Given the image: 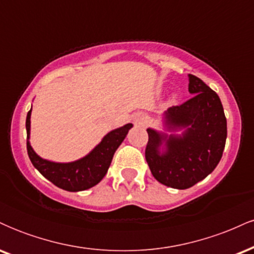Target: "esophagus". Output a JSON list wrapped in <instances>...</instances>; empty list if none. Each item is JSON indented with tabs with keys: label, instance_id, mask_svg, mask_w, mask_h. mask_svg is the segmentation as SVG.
I'll use <instances>...</instances> for the list:
<instances>
[{
	"label": "esophagus",
	"instance_id": "1",
	"mask_svg": "<svg viewBox=\"0 0 254 254\" xmlns=\"http://www.w3.org/2000/svg\"><path fill=\"white\" fill-rule=\"evenodd\" d=\"M133 123L135 124H138V125H144L147 123V118L144 117L143 115H135L132 118Z\"/></svg>",
	"mask_w": 254,
	"mask_h": 254
}]
</instances>
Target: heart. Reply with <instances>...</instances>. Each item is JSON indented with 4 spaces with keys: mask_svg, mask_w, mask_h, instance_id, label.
I'll return each mask as SVG.
<instances>
[{
    "mask_svg": "<svg viewBox=\"0 0 254 254\" xmlns=\"http://www.w3.org/2000/svg\"><path fill=\"white\" fill-rule=\"evenodd\" d=\"M178 98H179V95H178V93H173V94L171 95L170 101H171V103H176V101L178 100Z\"/></svg>",
    "mask_w": 254,
    "mask_h": 254,
    "instance_id": "b5f03b06",
    "label": "heart"
}]
</instances>
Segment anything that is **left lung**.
<instances>
[{
	"label": "left lung",
	"instance_id": "8db88e82",
	"mask_svg": "<svg viewBox=\"0 0 254 254\" xmlns=\"http://www.w3.org/2000/svg\"><path fill=\"white\" fill-rule=\"evenodd\" d=\"M193 95L161 115L162 131L148 127L145 160L151 174L168 188L185 190L216 168L226 145L227 119L220 98L189 74Z\"/></svg>",
	"mask_w": 254,
	"mask_h": 254
}]
</instances>
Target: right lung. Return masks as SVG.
I'll list each match as a JSON object with an SVG mask.
<instances>
[{
	"instance_id": "1",
	"label": "right lung",
	"mask_w": 254,
	"mask_h": 254,
	"mask_svg": "<svg viewBox=\"0 0 254 254\" xmlns=\"http://www.w3.org/2000/svg\"><path fill=\"white\" fill-rule=\"evenodd\" d=\"M31 113L32 107L26 118L27 153L32 165L40 172L42 176L50 180L57 188L70 192L88 190L103 180L109 171L116 150L132 127V124L129 123L111 130L87 155L81 159L71 162H55L43 159L32 148L30 142Z\"/></svg>"
}]
</instances>
